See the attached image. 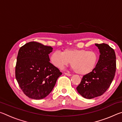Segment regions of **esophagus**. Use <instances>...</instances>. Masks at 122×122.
I'll list each match as a JSON object with an SVG mask.
<instances>
[{"label":"esophagus","instance_id":"1","mask_svg":"<svg viewBox=\"0 0 122 122\" xmlns=\"http://www.w3.org/2000/svg\"><path fill=\"white\" fill-rule=\"evenodd\" d=\"M66 75H67V76H71V74H69V73H64Z\"/></svg>","mask_w":122,"mask_h":122}]
</instances>
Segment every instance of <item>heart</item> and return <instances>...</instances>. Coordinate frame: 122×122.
<instances>
[{"label":"heart","mask_w":122,"mask_h":122,"mask_svg":"<svg viewBox=\"0 0 122 122\" xmlns=\"http://www.w3.org/2000/svg\"><path fill=\"white\" fill-rule=\"evenodd\" d=\"M51 63L60 69H63L71 61L72 69L77 74L86 75L94 71L98 60V55L93 51L84 49H66L51 54Z\"/></svg>","instance_id":"heart-1"}]
</instances>
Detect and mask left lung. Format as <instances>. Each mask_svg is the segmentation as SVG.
Segmentation results:
<instances>
[{
	"label": "left lung",
	"instance_id": "8db88e82",
	"mask_svg": "<svg viewBox=\"0 0 122 122\" xmlns=\"http://www.w3.org/2000/svg\"><path fill=\"white\" fill-rule=\"evenodd\" d=\"M100 55L95 68L84 75L76 90L83 97L92 99L101 96L109 88L116 69V54L113 49L106 44H95Z\"/></svg>",
	"mask_w": 122,
	"mask_h": 122
}]
</instances>
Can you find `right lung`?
<instances>
[{
  "mask_svg": "<svg viewBox=\"0 0 122 122\" xmlns=\"http://www.w3.org/2000/svg\"><path fill=\"white\" fill-rule=\"evenodd\" d=\"M51 46L30 42L20 47L15 66V77L27 96L34 100L46 97L62 75L59 69L50 63Z\"/></svg>",
  "mask_w": 122,
  "mask_h": 122,
  "instance_id": "obj_1",
  "label": "right lung"
}]
</instances>
